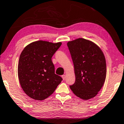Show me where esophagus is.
Segmentation results:
<instances>
[{
  "label": "esophagus",
  "instance_id": "1",
  "mask_svg": "<svg viewBox=\"0 0 124 124\" xmlns=\"http://www.w3.org/2000/svg\"><path fill=\"white\" fill-rule=\"evenodd\" d=\"M62 79H63V80H65V78H66V75H62Z\"/></svg>",
  "mask_w": 124,
  "mask_h": 124
}]
</instances>
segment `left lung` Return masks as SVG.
<instances>
[{"instance_id": "8db88e82", "label": "left lung", "mask_w": 124, "mask_h": 124, "mask_svg": "<svg viewBox=\"0 0 124 124\" xmlns=\"http://www.w3.org/2000/svg\"><path fill=\"white\" fill-rule=\"evenodd\" d=\"M73 60L75 81L70 87L74 94L83 100L98 94L106 75V64L102 50L88 40L79 38L67 43Z\"/></svg>"}]
</instances>
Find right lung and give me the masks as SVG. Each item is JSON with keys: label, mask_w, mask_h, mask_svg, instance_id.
<instances>
[{"label": "right lung", "mask_w": 124, "mask_h": 124, "mask_svg": "<svg viewBox=\"0 0 124 124\" xmlns=\"http://www.w3.org/2000/svg\"><path fill=\"white\" fill-rule=\"evenodd\" d=\"M61 45V42L39 40L29 44L22 51L18 63V78L23 90L30 98L45 99L62 80L55 74L51 61Z\"/></svg>", "instance_id": "1"}]
</instances>
